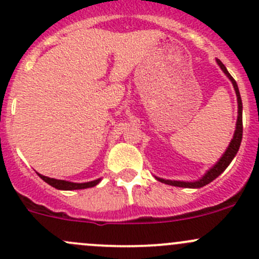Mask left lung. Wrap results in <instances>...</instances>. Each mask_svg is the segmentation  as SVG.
I'll list each match as a JSON object with an SVG mask.
<instances>
[{
    "instance_id": "1",
    "label": "left lung",
    "mask_w": 259,
    "mask_h": 259,
    "mask_svg": "<svg viewBox=\"0 0 259 259\" xmlns=\"http://www.w3.org/2000/svg\"><path fill=\"white\" fill-rule=\"evenodd\" d=\"M217 63L219 64V66H220V68H222V70L224 71L225 75H227L228 78L230 79V81H232V83H233V87H234L235 94H237V99H238L237 128H235V132H234V136H233L232 142H230L229 147H228V150L225 151V153H224V155H223V157L219 160V162H218L213 168H210V170H209L208 172L205 174V176H204L203 179H200V180L195 181V183H184V181L163 180V179H158L157 178V180L161 181V183H165V184H167V185L179 186V188H201V186H205L206 184L211 183V181H213L214 179H217L218 176H219L220 174H222L223 171H224L225 168L228 167V165H229V163L232 162V160H233V158H234V156L237 155L238 150H239V146H240V142H242V136H243V121H242V108H243V107H242V98H240L239 89H238L237 83H235V80H234V79H233V76L229 74V71L227 70V68H225V66H224V64H223L220 60H217Z\"/></svg>"
}]
</instances>
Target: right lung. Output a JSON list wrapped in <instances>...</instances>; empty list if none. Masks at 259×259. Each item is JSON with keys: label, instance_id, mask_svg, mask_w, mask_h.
I'll list each match as a JSON object with an SVG mask.
<instances>
[{"label": "right lung", "instance_id": "1", "mask_svg": "<svg viewBox=\"0 0 259 259\" xmlns=\"http://www.w3.org/2000/svg\"><path fill=\"white\" fill-rule=\"evenodd\" d=\"M39 176L44 181H45V183H48L49 185H51L53 188L59 189V190H79V189L93 188V186H96L97 184L99 183V180H94V181H89V183L76 184V183H69V181H64V180H56V179H50L48 178V176L40 175V174Z\"/></svg>", "mask_w": 259, "mask_h": 259}]
</instances>
